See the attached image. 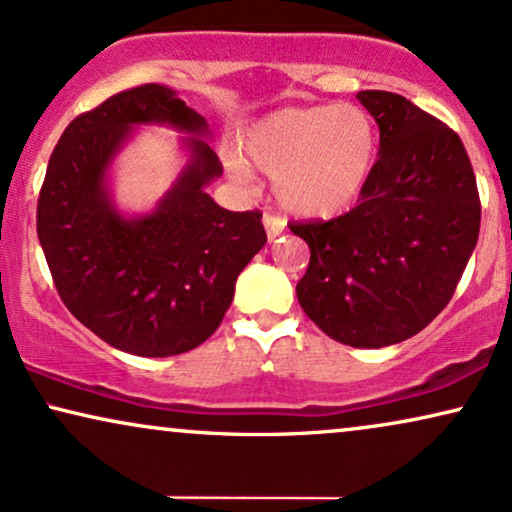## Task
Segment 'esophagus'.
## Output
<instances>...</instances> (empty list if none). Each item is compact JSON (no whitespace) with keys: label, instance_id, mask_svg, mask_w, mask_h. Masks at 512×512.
<instances>
[{"label":"esophagus","instance_id":"obj_1","mask_svg":"<svg viewBox=\"0 0 512 512\" xmlns=\"http://www.w3.org/2000/svg\"><path fill=\"white\" fill-rule=\"evenodd\" d=\"M263 225H265V232H268V240H275V237L282 235V230H284L282 218L270 214V211H265L263 214Z\"/></svg>","mask_w":512,"mask_h":512}]
</instances>
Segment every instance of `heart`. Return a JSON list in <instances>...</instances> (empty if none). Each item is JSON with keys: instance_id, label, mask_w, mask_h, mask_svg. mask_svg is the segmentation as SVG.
I'll use <instances>...</instances> for the list:
<instances>
[{"instance_id": "b5f03b06", "label": "heart", "mask_w": 512, "mask_h": 512, "mask_svg": "<svg viewBox=\"0 0 512 512\" xmlns=\"http://www.w3.org/2000/svg\"><path fill=\"white\" fill-rule=\"evenodd\" d=\"M376 124L357 105L287 108L261 119L247 134V155L277 178L282 207L298 216H336L362 195L376 162ZM232 176L247 178L240 157Z\"/></svg>"}]
</instances>
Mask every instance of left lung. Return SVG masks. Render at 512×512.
I'll return each instance as SVG.
<instances>
[{
	"instance_id": "1",
	"label": "left lung",
	"mask_w": 512,
	"mask_h": 512,
	"mask_svg": "<svg viewBox=\"0 0 512 512\" xmlns=\"http://www.w3.org/2000/svg\"><path fill=\"white\" fill-rule=\"evenodd\" d=\"M381 150L348 214L291 221L310 247L296 296L353 348L407 341L447 308L480 235V192L459 134L390 91H360Z\"/></svg>"
}]
</instances>
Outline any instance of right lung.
<instances>
[{
	"label": "right lung",
	"mask_w": 512,
	"mask_h": 512,
	"mask_svg": "<svg viewBox=\"0 0 512 512\" xmlns=\"http://www.w3.org/2000/svg\"><path fill=\"white\" fill-rule=\"evenodd\" d=\"M167 122L204 134L207 122L167 86L141 84L68 124L37 199V235L65 308L112 348L171 357L221 327L237 275L268 240L261 211H228L204 192L223 167L207 143L155 214L126 221L103 176L131 124Z\"/></svg>",
	"instance_id": "add662e5"
}]
</instances>
